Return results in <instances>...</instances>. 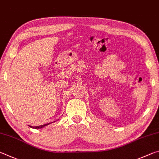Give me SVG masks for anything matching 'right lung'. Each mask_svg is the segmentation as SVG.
<instances>
[{
    "mask_svg": "<svg viewBox=\"0 0 159 159\" xmlns=\"http://www.w3.org/2000/svg\"><path fill=\"white\" fill-rule=\"evenodd\" d=\"M52 123H53V122H52ZM52 123H48V124H43V125H41V126H29L30 127L33 128V129H42V128H44L45 127L47 126H48L49 124H52Z\"/></svg>",
    "mask_w": 159,
    "mask_h": 159,
    "instance_id": "obj_1",
    "label": "right lung"
}]
</instances>
